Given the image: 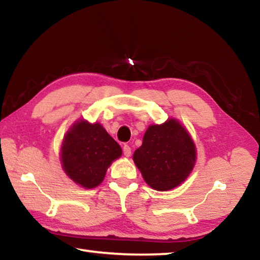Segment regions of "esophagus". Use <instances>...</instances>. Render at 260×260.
<instances>
[{"instance_id": "34e87169", "label": "esophagus", "mask_w": 260, "mask_h": 260, "mask_svg": "<svg viewBox=\"0 0 260 260\" xmlns=\"http://www.w3.org/2000/svg\"><path fill=\"white\" fill-rule=\"evenodd\" d=\"M122 152H124L125 157H129L131 153H132V150H131V146L128 144H125L122 146Z\"/></svg>"}]
</instances>
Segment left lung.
Listing matches in <instances>:
<instances>
[{"label":"left lung","mask_w":260,"mask_h":260,"mask_svg":"<svg viewBox=\"0 0 260 260\" xmlns=\"http://www.w3.org/2000/svg\"><path fill=\"white\" fill-rule=\"evenodd\" d=\"M133 160L149 186L167 191L190 175L196 146L185 128L176 119H169L162 125L149 126Z\"/></svg>","instance_id":"8db88e82"}]
</instances>
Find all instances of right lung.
Masks as SVG:
<instances>
[{
    "instance_id": "add662e5",
    "label": "right lung",
    "mask_w": 260,
    "mask_h": 260,
    "mask_svg": "<svg viewBox=\"0 0 260 260\" xmlns=\"http://www.w3.org/2000/svg\"><path fill=\"white\" fill-rule=\"evenodd\" d=\"M121 155V148L103 127L95 122L77 121L66 134L61 161L75 183L93 188L105 178L108 167Z\"/></svg>"
}]
</instances>
